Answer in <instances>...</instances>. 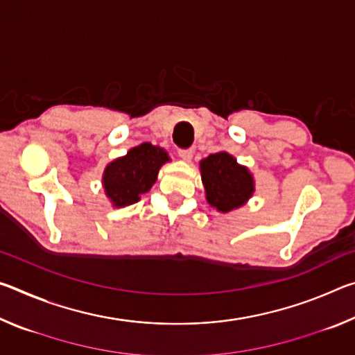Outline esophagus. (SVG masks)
Returning <instances> with one entry per match:
<instances>
[{
    "instance_id": "34e87169",
    "label": "esophagus",
    "mask_w": 355,
    "mask_h": 355,
    "mask_svg": "<svg viewBox=\"0 0 355 355\" xmlns=\"http://www.w3.org/2000/svg\"><path fill=\"white\" fill-rule=\"evenodd\" d=\"M192 150L191 148H182V150H178V156L180 158H182L183 161H191L192 159Z\"/></svg>"
}]
</instances>
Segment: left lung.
Wrapping results in <instances>:
<instances>
[{
  "instance_id": "obj_1",
  "label": "left lung",
  "mask_w": 355,
  "mask_h": 355,
  "mask_svg": "<svg viewBox=\"0 0 355 355\" xmlns=\"http://www.w3.org/2000/svg\"><path fill=\"white\" fill-rule=\"evenodd\" d=\"M200 177L209 207L230 213L244 207L255 192L249 167L239 164L228 152H218L200 161Z\"/></svg>"
}]
</instances>
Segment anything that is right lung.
<instances>
[{
  "label": "right lung",
  "mask_w": 355,
  "mask_h": 355,
  "mask_svg": "<svg viewBox=\"0 0 355 355\" xmlns=\"http://www.w3.org/2000/svg\"><path fill=\"white\" fill-rule=\"evenodd\" d=\"M169 153L163 147L142 142L130 148L127 155L112 159L105 167L101 184L112 208L130 207L141 200L156 183L158 172L169 163Z\"/></svg>",
  "instance_id": "1"
}]
</instances>
